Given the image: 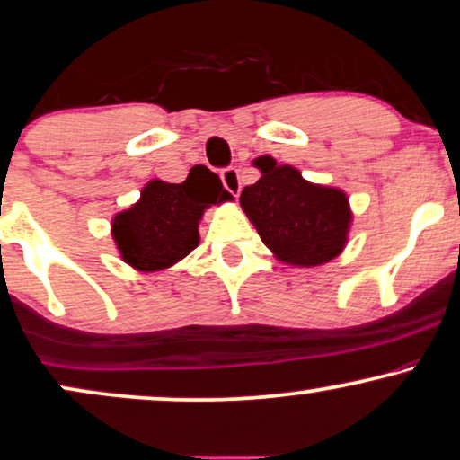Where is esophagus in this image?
<instances>
[{
    "label": "esophagus",
    "instance_id": "34e87169",
    "mask_svg": "<svg viewBox=\"0 0 460 460\" xmlns=\"http://www.w3.org/2000/svg\"><path fill=\"white\" fill-rule=\"evenodd\" d=\"M220 180H223L225 189L229 190L231 195L237 197V193H240V189H242L240 172H237L235 167H226V170H223V173H220Z\"/></svg>",
    "mask_w": 460,
    "mask_h": 460
}]
</instances>
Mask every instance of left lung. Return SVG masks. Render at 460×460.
I'll use <instances>...</instances> for the list:
<instances>
[{
    "instance_id": "left-lung-1",
    "label": "left lung",
    "mask_w": 460,
    "mask_h": 460,
    "mask_svg": "<svg viewBox=\"0 0 460 460\" xmlns=\"http://www.w3.org/2000/svg\"><path fill=\"white\" fill-rule=\"evenodd\" d=\"M261 178L242 190L240 206L271 254L293 267H318L344 252L352 229L346 190L310 182L297 167L263 155Z\"/></svg>"
}]
</instances>
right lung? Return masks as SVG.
<instances>
[{
	"label": "right lung",
	"mask_w": 460,
	"mask_h": 460,
	"mask_svg": "<svg viewBox=\"0 0 460 460\" xmlns=\"http://www.w3.org/2000/svg\"><path fill=\"white\" fill-rule=\"evenodd\" d=\"M234 195L223 189L217 173L190 170L180 184L153 178L139 199L112 217L114 246L136 271H165L199 246L203 212Z\"/></svg>",
	"instance_id": "1"
}]
</instances>
